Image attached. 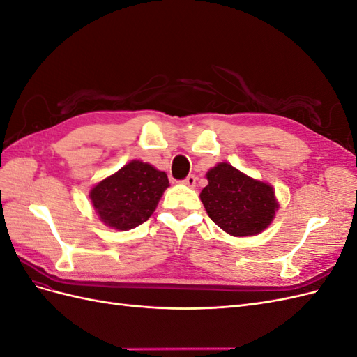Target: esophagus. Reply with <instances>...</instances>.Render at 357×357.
<instances>
[{
    "label": "esophagus",
    "mask_w": 357,
    "mask_h": 357,
    "mask_svg": "<svg viewBox=\"0 0 357 357\" xmlns=\"http://www.w3.org/2000/svg\"><path fill=\"white\" fill-rule=\"evenodd\" d=\"M183 185H186L188 188H195V185H197V177L193 176V174L188 176L185 180H183Z\"/></svg>",
    "instance_id": "34e87169"
}]
</instances>
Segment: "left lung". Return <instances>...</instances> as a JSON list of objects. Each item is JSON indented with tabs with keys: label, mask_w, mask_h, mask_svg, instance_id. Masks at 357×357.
<instances>
[{
	"label": "left lung",
	"mask_w": 357,
	"mask_h": 357,
	"mask_svg": "<svg viewBox=\"0 0 357 357\" xmlns=\"http://www.w3.org/2000/svg\"><path fill=\"white\" fill-rule=\"evenodd\" d=\"M201 201L210 219L232 236H250L271 225L278 202L271 185L220 162L207 172Z\"/></svg>",
	"instance_id": "8db88e82"
}]
</instances>
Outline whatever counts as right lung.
I'll use <instances>...</instances> for the list:
<instances>
[{"instance_id": "right-lung-1", "label": "right lung", "mask_w": 357, "mask_h": 357, "mask_svg": "<svg viewBox=\"0 0 357 357\" xmlns=\"http://www.w3.org/2000/svg\"><path fill=\"white\" fill-rule=\"evenodd\" d=\"M168 186L164 171L147 162L131 160L95 185L89 198L104 225L117 231H129L153 214Z\"/></svg>"}]
</instances>
